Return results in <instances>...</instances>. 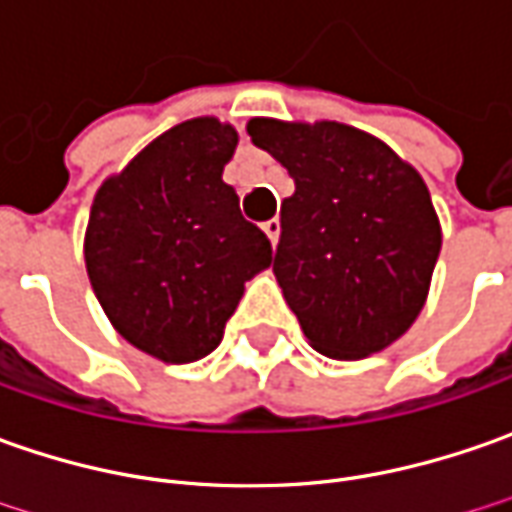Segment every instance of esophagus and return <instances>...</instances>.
<instances>
[{"label": "esophagus", "instance_id": "esophagus-1", "mask_svg": "<svg viewBox=\"0 0 512 512\" xmlns=\"http://www.w3.org/2000/svg\"><path fill=\"white\" fill-rule=\"evenodd\" d=\"M263 232L269 235V240H272V246H277V238H280V221L277 218H272V221L263 223Z\"/></svg>", "mask_w": 512, "mask_h": 512}]
</instances>
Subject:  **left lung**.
Returning <instances> with one entry per match:
<instances>
[{
    "instance_id": "8db88e82",
    "label": "left lung",
    "mask_w": 512,
    "mask_h": 512,
    "mask_svg": "<svg viewBox=\"0 0 512 512\" xmlns=\"http://www.w3.org/2000/svg\"><path fill=\"white\" fill-rule=\"evenodd\" d=\"M252 144L289 169L274 277L314 351L362 360L414 326L442 229L422 175L337 121L252 118Z\"/></svg>"
}]
</instances>
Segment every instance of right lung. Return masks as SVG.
<instances>
[{
	"label": "right lung",
	"instance_id": "obj_1",
	"mask_svg": "<svg viewBox=\"0 0 512 512\" xmlns=\"http://www.w3.org/2000/svg\"><path fill=\"white\" fill-rule=\"evenodd\" d=\"M238 133L212 115L158 135L96 192L84 263L113 328L164 362H195L223 340L246 280L272 243L240 215L223 167Z\"/></svg>",
	"mask_w": 512,
	"mask_h": 512
}]
</instances>
